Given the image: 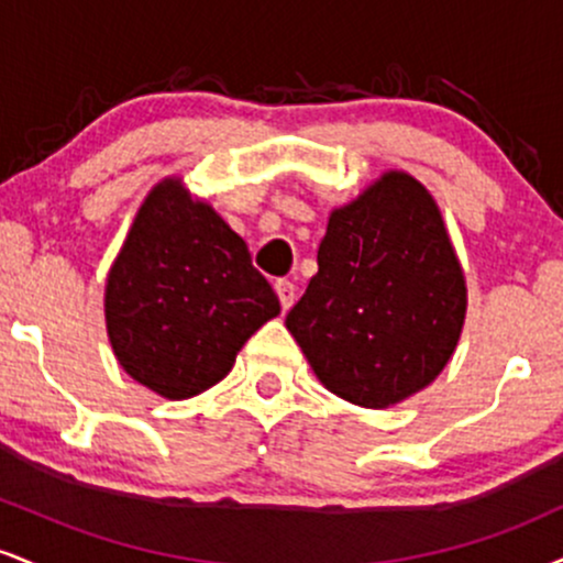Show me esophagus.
<instances>
[{
    "label": "esophagus",
    "instance_id": "1",
    "mask_svg": "<svg viewBox=\"0 0 563 563\" xmlns=\"http://www.w3.org/2000/svg\"><path fill=\"white\" fill-rule=\"evenodd\" d=\"M275 294H277V299H280L283 309L294 307V299H296L294 283H290V280H275Z\"/></svg>",
    "mask_w": 563,
    "mask_h": 563
}]
</instances>
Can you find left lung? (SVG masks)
<instances>
[{
    "label": "left lung",
    "instance_id": "8db88e82",
    "mask_svg": "<svg viewBox=\"0 0 563 563\" xmlns=\"http://www.w3.org/2000/svg\"><path fill=\"white\" fill-rule=\"evenodd\" d=\"M466 309V275L434 196L389 169L331 211L318 275L286 328L328 391L386 410L444 371Z\"/></svg>",
    "mask_w": 563,
    "mask_h": 563
}]
</instances>
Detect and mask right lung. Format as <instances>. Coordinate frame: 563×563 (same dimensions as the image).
<instances>
[{
  "mask_svg": "<svg viewBox=\"0 0 563 563\" xmlns=\"http://www.w3.org/2000/svg\"><path fill=\"white\" fill-rule=\"evenodd\" d=\"M102 303L119 365L164 399L219 384L245 341L280 314L249 245L183 177H164L140 203Z\"/></svg>",
  "mask_w": 563,
  "mask_h": 563,
  "instance_id": "1",
  "label": "right lung"
}]
</instances>
